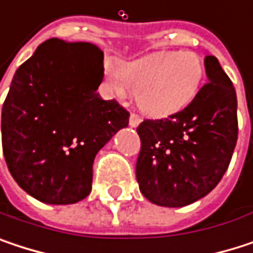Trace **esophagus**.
I'll return each instance as SVG.
<instances>
[{
  "mask_svg": "<svg viewBox=\"0 0 253 253\" xmlns=\"http://www.w3.org/2000/svg\"><path fill=\"white\" fill-rule=\"evenodd\" d=\"M128 125L130 127H137L140 125V119H139V116H136V114H130V119H128Z\"/></svg>",
  "mask_w": 253,
  "mask_h": 253,
  "instance_id": "1",
  "label": "esophagus"
}]
</instances>
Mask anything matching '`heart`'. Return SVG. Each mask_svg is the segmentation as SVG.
Masks as SVG:
<instances>
[{"label":"heart","mask_w":253,"mask_h":253,"mask_svg":"<svg viewBox=\"0 0 253 253\" xmlns=\"http://www.w3.org/2000/svg\"><path fill=\"white\" fill-rule=\"evenodd\" d=\"M204 73V63L195 52H154L123 61L119 69L105 64L104 82L119 98L136 92V104L143 114L167 117L195 99Z\"/></svg>","instance_id":"1"}]
</instances>
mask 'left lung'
<instances>
[{"mask_svg": "<svg viewBox=\"0 0 253 253\" xmlns=\"http://www.w3.org/2000/svg\"><path fill=\"white\" fill-rule=\"evenodd\" d=\"M208 83L181 111L137 127L136 180L155 205L180 208L207 196L227 171L237 142V98L214 55L204 60Z\"/></svg>", "mask_w": 253, "mask_h": 253, "instance_id": "obj_1", "label": "left lung"}]
</instances>
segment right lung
<instances>
[{"instance_id": "obj_1", "label": "right lung", "mask_w": 253, "mask_h": 253, "mask_svg": "<svg viewBox=\"0 0 253 253\" xmlns=\"http://www.w3.org/2000/svg\"><path fill=\"white\" fill-rule=\"evenodd\" d=\"M104 52L89 42L52 38L41 43L10 84L1 134L7 167L35 199L69 205L92 190V166L128 113L96 89Z\"/></svg>"}]
</instances>
